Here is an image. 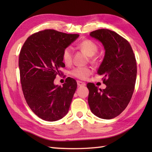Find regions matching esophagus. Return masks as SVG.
<instances>
[{
  "mask_svg": "<svg viewBox=\"0 0 152 152\" xmlns=\"http://www.w3.org/2000/svg\"><path fill=\"white\" fill-rule=\"evenodd\" d=\"M77 84H78V86H86V83L81 82V81H77Z\"/></svg>",
  "mask_w": 152,
  "mask_h": 152,
  "instance_id": "34e87169",
  "label": "esophagus"
}]
</instances>
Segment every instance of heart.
<instances>
[{
	"label": "heart",
	"instance_id": "b5f03b06",
	"mask_svg": "<svg viewBox=\"0 0 152 152\" xmlns=\"http://www.w3.org/2000/svg\"><path fill=\"white\" fill-rule=\"evenodd\" d=\"M77 48L83 51L87 56L90 57V61L92 63H96L97 62V57L95 56V54L97 52L99 48L95 42L89 39L82 40L77 44ZM72 57L73 52L72 48L68 46L64 48L62 53V58L64 63L66 64H70L72 61ZM91 72V70L88 67L77 66L71 70L70 74L78 79L86 80Z\"/></svg>",
	"mask_w": 152,
	"mask_h": 152
}]
</instances>
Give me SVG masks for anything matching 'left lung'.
I'll list each match as a JSON object with an SVG mask.
<instances>
[{
	"instance_id": "obj_1",
	"label": "left lung",
	"mask_w": 152,
	"mask_h": 152,
	"mask_svg": "<svg viewBox=\"0 0 152 152\" xmlns=\"http://www.w3.org/2000/svg\"><path fill=\"white\" fill-rule=\"evenodd\" d=\"M90 36L101 42L105 50L104 59L98 70L104 75V89L88 83V104L93 114L110 119L124 110L133 96L137 67L133 49L129 42L114 31L98 29Z\"/></svg>"
}]
</instances>
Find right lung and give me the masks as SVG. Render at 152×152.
Here are the masks:
<instances>
[{
  "instance_id": "1",
  "label": "right lung",
  "mask_w": 152,
  "mask_h": 152,
  "mask_svg": "<svg viewBox=\"0 0 152 152\" xmlns=\"http://www.w3.org/2000/svg\"><path fill=\"white\" fill-rule=\"evenodd\" d=\"M78 37L46 29L31 35L21 49L19 68L24 97L31 110L45 121L59 120L69 112L76 80L69 77L63 86L53 81L60 68L65 66L63 50Z\"/></svg>"
}]
</instances>
